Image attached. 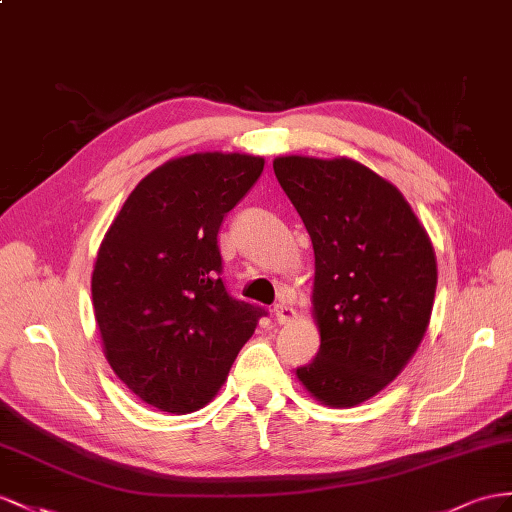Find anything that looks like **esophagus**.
I'll return each mask as SVG.
<instances>
[{
    "label": "esophagus",
    "mask_w": 512,
    "mask_h": 512,
    "mask_svg": "<svg viewBox=\"0 0 512 512\" xmlns=\"http://www.w3.org/2000/svg\"><path fill=\"white\" fill-rule=\"evenodd\" d=\"M272 311H274V318H277L279 324H287L296 318V311L287 303H277Z\"/></svg>",
    "instance_id": "1"
}]
</instances>
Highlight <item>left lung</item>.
Wrapping results in <instances>:
<instances>
[{
    "mask_svg": "<svg viewBox=\"0 0 512 512\" xmlns=\"http://www.w3.org/2000/svg\"><path fill=\"white\" fill-rule=\"evenodd\" d=\"M316 255V359L296 374L331 406L376 396L415 355L437 290L435 251L396 186L348 157L272 162Z\"/></svg>",
    "mask_w": 512,
    "mask_h": 512,
    "instance_id": "1",
    "label": "left lung"
}]
</instances>
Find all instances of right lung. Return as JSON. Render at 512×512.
Returning a JSON list of instances; mask_svg holds the SVG:
<instances>
[{"mask_svg": "<svg viewBox=\"0 0 512 512\" xmlns=\"http://www.w3.org/2000/svg\"><path fill=\"white\" fill-rule=\"evenodd\" d=\"M264 157L192 153L127 196L93 270V307L116 376L155 409L199 411L227 381L266 309L222 281V218L255 186Z\"/></svg>", "mask_w": 512, "mask_h": 512, "instance_id": "obj_1", "label": "right lung"}]
</instances>
